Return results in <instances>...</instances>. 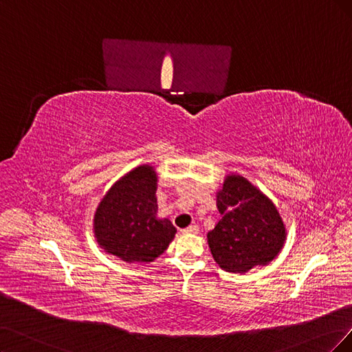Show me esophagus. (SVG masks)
Listing matches in <instances>:
<instances>
[{
  "label": "esophagus",
  "mask_w": 352,
  "mask_h": 352,
  "mask_svg": "<svg viewBox=\"0 0 352 352\" xmlns=\"http://www.w3.org/2000/svg\"><path fill=\"white\" fill-rule=\"evenodd\" d=\"M181 232L186 233V235H194V233H199V226L197 225H191V226L183 229Z\"/></svg>",
  "instance_id": "34e87169"
}]
</instances>
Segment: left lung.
<instances>
[{"label": "left lung", "mask_w": 352, "mask_h": 352, "mask_svg": "<svg viewBox=\"0 0 352 352\" xmlns=\"http://www.w3.org/2000/svg\"><path fill=\"white\" fill-rule=\"evenodd\" d=\"M222 214L207 242L214 261L229 272L267 265L283 248L285 226L272 201L248 179L228 175L217 192Z\"/></svg>", "instance_id": "1"}]
</instances>
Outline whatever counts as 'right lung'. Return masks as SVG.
I'll list each match as a JSON object with an SVG mask.
<instances>
[{"instance_id": "add662e5", "label": "right lung", "mask_w": 352, "mask_h": 352, "mask_svg": "<svg viewBox=\"0 0 352 352\" xmlns=\"http://www.w3.org/2000/svg\"><path fill=\"white\" fill-rule=\"evenodd\" d=\"M156 173L140 165L120 178L100 201L94 233L104 251L126 263H151L175 236L168 219L156 217Z\"/></svg>"}]
</instances>
